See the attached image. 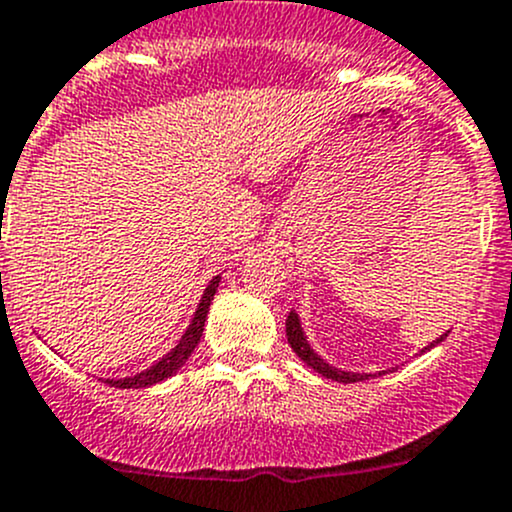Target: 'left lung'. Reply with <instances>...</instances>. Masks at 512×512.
<instances>
[{
	"instance_id": "left-lung-1",
	"label": "left lung",
	"mask_w": 512,
	"mask_h": 512,
	"mask_svg": "<svg viewBox=\"0 0 512 512\" xmlns=\"http://www.w3.org/2000/svg\"><path fill=\"white\" fill-rule=\"evenodd\" d=\"M286 336H288V343H291V348H293V351H296V356L301 358V361L306 363V366H311L316 373H321V376L331 378V381L356 383V381H368V378H373V373H351V371H341V368L328 366V363L323 361V358L318 356V353L313 351L311 346H308V341H306V336H303V328H301V321H298V313L296 311L288 313V318H286ZM445 336H448V333H443V336H440V338H435V341L430 343V346L423 348V353L430 351V348H433V346H438V343L443 341ZM378 376H381V373H378Z\"/></svg>"
}]
</instances>
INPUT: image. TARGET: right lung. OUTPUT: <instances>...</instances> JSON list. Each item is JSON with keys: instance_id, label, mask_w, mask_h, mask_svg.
Returning a JSON list of instances; mask_svg holds the SVG:
<instances>
[{"instance_id": "obj_1", "label": "right lung", "mask_w": 512, "mask_h": 512, "mask_svg": "<svg viewBox=\"0 0 512 512\" xmlns=\"http://www.w3.org/2000/svg\"><path fill=\"white\" fill-rule=\"evenodd\" d=\"M219 281H221V276H216L214 281L206 286L204 296H201L199 308H196V313H194V321H191V326L186 328V333L181 336V341L176 343V346L171 348V351L166 353L161 361H156L154 366L146 368V371H141V373H136V376H131V378H106V383H109V386H114V388H146V386H154V383L166 381V378L174 376V373L179 371V368L184 366L186 361H189V356L194 353V348L199 346L201 333H204L206 313H209L211 301H214V293H216V288H219Z\"/></svg>"}]
</instances>
